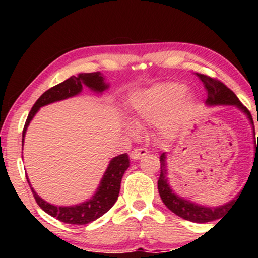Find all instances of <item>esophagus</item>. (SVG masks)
Returning a JSON list of instances; mask_svg holds the SVG:
<instances>
[{
  "label": "esophagus",
  "mask_w": 258,
  "mask_h": 258,
  "mask_svg": "<svg viewBox=\"0 0 258 258\" xmlns=\"http://www.w3.org/2000/svg\"><path fill=\"white\" fill-rule=\"evenodd\" d=\"M147 154H148V150L146 149V148H136V149L132 150L131 159L138 160V159L143 158V156H146Z\"/></svg>",
  "instance_id": "obj_1"
}]
</instances>
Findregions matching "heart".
<instances>
[{
  "label": "heart",
  "mask_w": 258,
  "mask_h": 258,
  "mask_svg": "<svg viewBox=\"0 0 258 258\" xmlns=\"http://www.w3.org/2000/svg\"><path fill=\"white\" fill-rule=\"evenodd\" d=\"M184 91L185 87L180 84H164L136 94L132 102L133 116L139 122H159L176 108ZM190 105L191 100L186 99L176 108L172 116L164 123L165 132L172 133L179 128L188 116Z\"/></svg>",
  "instance_id": "obj_1"
}]
</instances>
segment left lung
I'll return each instance as SVG.
<instances>
[{
	"label": "left lung",
	"instance_id": "left-lung-1",
	"mask_svg": "<svg viewBox=\"0 0 258 258\" xmlns=\"http://www.w3.org/2000/svg\"><path fill=\"white\" fill-rule=\"evenodd\" d=\"M197 75L199 76V79L203 81V84L205 85V88L207 92V98H206L207 104L236 105L239 109H241V110L247 115L248 120H250L251 123L253 125V120H252V116H251V112L248 111L246 106L239 100L238 97L235 96V93H234L230 88H228L223 82L220 81V80L216 78H211V76L209 75H204V74H198V73ZM253 132H254V128H253ZM257 149H258V144L256 147V153H254V160H256ZM166 176H167L166 156H165V153H162L161 155H160V177L158 180L159 194L160 197H161L162 203L167 206V209H170L174 215L182 217L183 220L197 222V223H205V222L218 220V218L224 217L228 212V210H230V207L233 206V204H235V200H233L230 201V203L226 204V205L220 206V207H205V206L197 205V204H193L190 203V201L182 199V198H179L178 195L174 194L173 191L171 190L170 185H168Z\"/></svg>",
	"mask_w": 258,
	"mask_h": 258
}]
</instances>
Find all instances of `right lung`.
<instances>
[{
	"label": "right lung",
	"mask_w": 258,
	"mask_h": 258,
	"mask_svg": "<svg viewBox=\"0 0 258 258\" xmlns=\"http://www.w3.org/2000/svg\"><path fill=\"white\" fill-rule=\"evenodd\" d=\"M82 84L92 88L97 92H103L108 87V85L104 84L102 75L99 72L88 73V74H79L78 76H72L70 79L65 80L61 84L53 86L52 88L47 90L42 96L36 100L34 106L31 108L30 112L28 115V119L25 121L24 130H23V142H24V136L26 127L30 122L34 115L36 114L41 106L49 104V103L57 102L69 97L75 96L82 90ZM130 166V159L127 154H121L110 161L108 168H106L104 176H103L102 182L94 194V197L91 200L86 201L84 204L75 206H54L51 204L41 199L38 195L35 193L34 189L31 188L32 194H34L35 200L37 205L43 210L46 214H48L52 217H55L57 220L68 224H87L91 222L96 221L97 218L102 217L105 212H108L111 209L112 205L116 203L120 193L121 178L123 173ZM28 179V177H26ZM30 185V182H29ZM31 186V185H30Z\"/></svg>",
	"instance_id": "add662e5"
}]
</instances>
